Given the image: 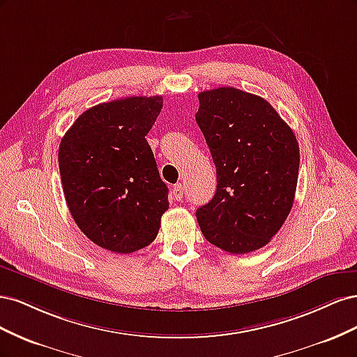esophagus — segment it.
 Returning a JSON list of instances; mask_svg holds the SVG:
<instances>
[{"label":"esophagus","instance_id":"obj_1","mask_svg":"<svg viewBox=\"0 0 357 357\" xmlns=\"http://www.w3.org/2000/svg\"><path fill=\"white\" fill-rule=\"evenodd\" d=\"M172 195H174V198L177 199V201H180L181 198H183V186L180 185H176V186H172Z\"/></svg>","mask_w":357,"mask_h":357}]
</instances>
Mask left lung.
<instances>
[{"instance_id":"8db88e82","label":"left lung","mask_w":357,"mask_h":357,"mask_svg":"<svg viewBox=\"0 0 357 357\" xmlns=\"http://www.w3.org/2000/svg\"><path fill=\"white\" fill-rule=\"evenodd\" d=\"M198 100L195 119L218 172L213 199L197 210L201 231L228 253L257 250L280 231L294 205L296 137L257 95L218 88Z\"/></svg>"}]
</instances>
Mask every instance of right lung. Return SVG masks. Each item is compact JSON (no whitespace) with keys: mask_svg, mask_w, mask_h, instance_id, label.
Masks as SVG:
<instances>
[{"mask_svg":"<svg viewBox=\"0 0 357 357\" xmlns=\"http://www.w3.org/2000/svg\"><path fill=\"white\" fill-rule=\"evenodd\" d=\"M162 96H128L82 113L61 139L63 195L80 231L105 250L132 253L152 243L168 204L146 135Z\"/></svg>","mask_w":357,"mask_h":357,"instance_id":"add662e5","label":"right lung"}]
</instances>
